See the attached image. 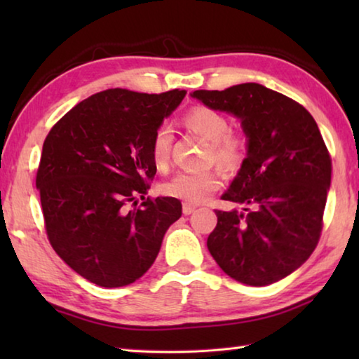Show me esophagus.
<instances>
[{"instance_id": "1", "label": "esophagus", "mask_w": 359, "mask_h": 359, "mask_svg": "<svg viewBox=\"0 0 359 359\" xmlns=\"http://www.w3.org/2000/svg\"><path fill=\"white\" fill-rule=\"evenodd\" d=\"M196 210V208H194V205H191V204H184L182 205V212H184V215H190V214H193V212Z\"/></svg>"}]
</instances>
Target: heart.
<instances>
[{"mask_svg": "<svg viewBox=\"0 0 359 359\" xmlns=\"http://www.w3.org/2000/svg\"><path fill=\"white\" fill-rule=\"evenodd\" d=\"M188 130L210 142L209 160L215 161L224 172H234L245 158V139L229 130L226 115L208 106H194L184 115ZM174 133L169 125H160L151 136L150 154L154 165L165 169L171 158ZM220 188V177L215 171L179 172L161 187L163 194L180 199L187 204H201Z\"/></svg>", "mask_w": 359, "mask_h": 359, "instance_id": "heart-1", "label": "heart"}]
</instances>
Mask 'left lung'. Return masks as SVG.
I'll return each instance as SVG.
<instances>
[{
	"label": "left lung",
	"mask_w": 359,
	"mask_h": 359,
	"mask_svg": "<svg viewBox=\"0 0 359 359\" xmlns=\"http://www.w3.org/2000/svg\"><path fill=\"white\" fill-rule=\"evenodd\" d=\"M241 118L247 158L222 199L244 205L215 210L208 248L224 274L250 287L282 280L311 257L323 228L331 156L306 107L259 83L191 93Z\"/></svg>",
	"instance_id": "obj_1"
}]
</instances>
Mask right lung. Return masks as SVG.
<instances>
[{
	"label": "right lung",
	"mask_w": 359,
	"mask_h": 359,
	"mask_svg": "<svg viewBox=\"0 0 359 359\" xmlns=\"http://www.w3.org/2000/svg\"><path fill=\"white\" fill-rule=\"evenodd\" d=\"M185 93L109 88L48 131L36 174L46 233L58 257L88 282L104 288L136 282L180 218L179 199L145 194L156 174L151 136Z\"/></svg>",
	"instance_id": "obj_1"
}]
</instances>
